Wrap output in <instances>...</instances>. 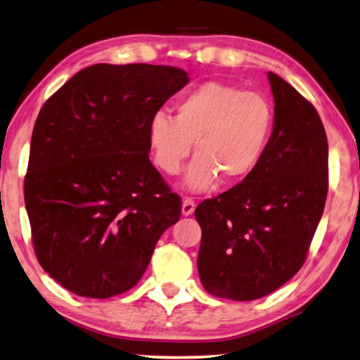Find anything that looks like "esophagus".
I'll list each match as a JSON object with an SVG mask.
<instances>
[{
    "label": "esophagus",
    "instance_id": "obj_1",
    "mask_svg": "<svg viewBox=\"0 0 360 360\" xmlns=\"http://www.w3.org/2000/svg\"><path fill=\"white\" fill-rule=\"evenodd\" d=\"M195 210V200L191 197H186L184 200H182V214L187 217V214H192Z\"/></svg>",
    "mask_w": 360,
    "mask_h": 360
}]
</instances>
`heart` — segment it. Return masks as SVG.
Segmentation results:
<instances>
[{
    "mask_svg": "<svg viewBox=\"0 0 360 360\" xmlns=\"http://www.w3.org/2000/svg\"><path fill=\"white\" fill-rule=\"evenodd\" d=\"M275 126L270 100L236 85L205 82L178 100L174 116L158 111L147 127L153 160L166 174H178L192 152L186 174L189 191H208L219 176L226 182L248 178L264 158Z\"/></svg>",
    "mask_w": 360,
    "mask_h": 360,
    "instance_id": "obj_1",
    "label": "heart"
}]
</instances>
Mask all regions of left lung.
<instances>
[{
  "label": "left lung",
  "mask_w": 360,
  "mask_h": 360,
  "mask_svg": "<svg viewBox=\"0 0 360 360\" xmlns=\"http://www.w3.org/2000/svg\"><path fill=\"white\" fill-rule=\"evenodd\" d=\"M268 80L275 126L264 158L244 181L195 208L198 275L207 292L223 299L265 297L296 275L328 192V141L317 110L275 72Z\"/></svg>",
  "instance_id": "8db88e82"
}]
</instances>
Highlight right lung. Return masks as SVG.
I'll list each match as a JSON object with an SVG mask.
<instances>
[{
	"label": "right lung",
	"mask_w": 360,
	"mask_h": 360,
	"mask_svg": "<svg viewBox=\"0 0 360 360\" xmlns=\"http://www.w3.org/2000/svg\"><path fill=\"white\" fill-rule=\"evenodd\" d=\"M187 72L153 64H94L41 106L24 181L40 265L77 296L136 286L181 197L148 158L147 127Z\"/></svg>",
	"instance_id": "1"
}]
</instances>
